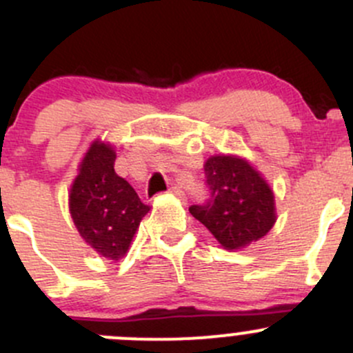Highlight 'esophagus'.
Instances as JSON below:
<instances>
[{
    "label": "esophagus",
    "mask_w": 353,
    "mask_h": 353,
    "mask_svg": "<svg viewBox=\"0 0 353 353\" xmlns=\"http://www.w3.org/2000/svg\"><path fill=\"white\" fill-rule=\"evenodd\" d=\"M170 192H172V194H175V195H183V192L180 190V187H170Z\"/></svg>",
    "instance_id": "1"
}]
</instances>
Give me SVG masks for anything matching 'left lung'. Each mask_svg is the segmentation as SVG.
<instances>
[{"mask_svg": "<svg viewBox=\"0 0 353 353\" xmlns=\"http://www.w3.org/2000/svg\"><path fill=\"white\" fill-rule=\"evenodd\" d=\"M203 170L209 199L188 207L192 216L228 250L263 238L275 223L274 192L267 181L236 156H212Z\"/></svg>", "mask_w": 353, "mask_h": 353, "instance_id": "obj_1", "label": "left lung"}]
</instances>
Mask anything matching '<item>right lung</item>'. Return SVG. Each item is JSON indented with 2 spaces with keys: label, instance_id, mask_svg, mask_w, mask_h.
<instances>
[{
  "label": "right lung",
  "instance_id": "right-lung-1",
  "mask_svg": "<svg viewBox=\"0 0 353 353\" xmlns=\"http://www.w3.org/2000/svg\"><path fill=\"white\" fill-rule=\"evenodd\" d=\"M115 151L93 143L69 195V210L81 238L100 255L119 260L129 248L150 205L114 170Z\"/></svg>",
  "mask_w": 353,
  "mask_h": 353
}]
</instances>
